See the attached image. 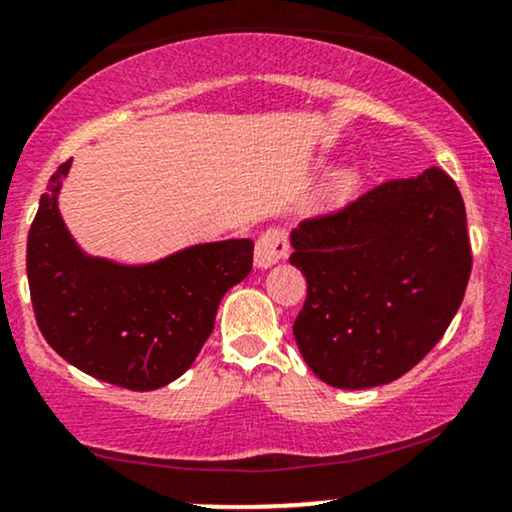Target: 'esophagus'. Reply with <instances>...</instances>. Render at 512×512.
Listing matches in <instances>:
<instances>
[{
	"label": "esophagus",
	"mask_w": 512,
	"mask_h": 512,
	"mask_svg": "<svg viewBox=\"0 0 512 512\" xmlns=\"http://www.w3.org/2000/svg\"><path fill=\"white\" fill-rule=\"evenodd\" d=\"M291 255V245H288L286 233L281 229H269L264 231L260 238H257L255 245V264L260 269L274 267L276 262L286 260Z\"/></svg>",
	"instance_id": "34e87169"
}]
</instances>
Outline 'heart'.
Instances as JSON below:
<instances>
[{
  "mask_svg": "<svg viewBox=\"0 0 512 512\" xmlns=\"http://www.w3.org/2000/svg\"><path fill=\"white\" fill-rule=\"evenodd\" d=\"M360 186H362V171L357 169V166H341V169L331 176V181L326 183L324 193L319 197V209H322V212H329V209L348 205V202L357 195Z\"/></svg>",
  "mask_w": 512,
  "mask_h": 512,
  "instance_id": "obj_1",
  "label": "heart"
}]
</instances>
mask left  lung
<instances>
[{"mask_svg": "<svg viewBox=\"0 0 512 512\" xmlns=\"http://www.w3.org/2000/svg\"><path fill=\"white\" fill-rule=\"evenodd\" d=\"M307 298L293 336L336 389H374L441 341L472 269L465 202L441 169L393 178L291 231Z\"/></svg>", "mask_w": 512, "mask_h": 512, "instance_id": "obj_1", "label": "left lung"}]
</instances>
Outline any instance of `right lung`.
Instances as JSON below:
<instances>
[{
    "instance_id": "1",
    "label": "right lung",
    "mask_w": 512,
    "mask_h": 512,
    "mask_svg": "<svg viewBox=\"0 0 512 512\" xmlns=\"http://www.w3.org/2000/svg\"><path fill=\"white\" fill-rule=\"evenodd\" d=\"M71 159L49 178L28 233V283L45 341L90 377L155 391L193 365L219 303L252 269V240L197 243L147 264L92 257L59 212Z\"/></svg>"
}]
</instances>
